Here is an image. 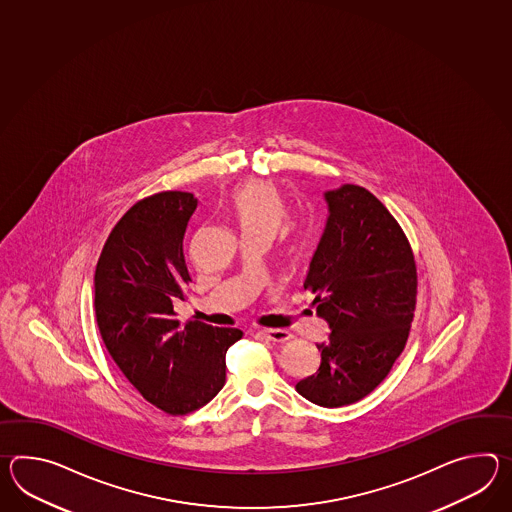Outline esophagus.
Instances as JSON below:
<instances>
[{
  "label": "esophagus",
  "instance_id": "obj_1",
  "mask_svg": "<svg viewBox=\"0 0 512 512\" xmlns=\"http://www.w3.org/2000/svg\"><path fill=\"white\" fill-rule=\"evenodd\" d=\"M262 336L268 341H277V343H283V341L292 340V332L284 329H264L261 330Z\"/></svg>",
  "mask_w": 512,
  "mask_h": 512
}]
</instances>
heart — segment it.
Segmentation results:
<instances>
[{
	"mask_svg": "<svg viewBox=\"0 0 512 512\" xmlns=\"http://www.w3.org/2000/svg\"><path fill=\"white\" fill-rule=\"evenodd\" d=\"M231 209L242 231H266L273 235L288 216V207L273 183L250 180L235 189Z\"/></svg>",
	"mask_w": 512,
	"mask_h": 512,
	"instance_id": "heart-1",
	"label": "heart"
}]
</instances>
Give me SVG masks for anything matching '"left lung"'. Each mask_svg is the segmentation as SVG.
<instances>
[{
	"label": "left lung",
	"instance_id": "8db88e82",
	"mask_svg": "<svg viewBox=\"0 0 512 512\" xmlns=\"http://www.w3.org/2000/svg\"><path fill=\"white\" fill-rule=\"evenodd\" d=\"M323 196L329 215L305 288L316 294L330 334L318 345V371L296 389L318 406L340 408L367 397L404 351L417 266L404 231L375 194L345 183Z\"/></svg>",
	"mask_w": 512,
	"mask_h": 512
}]
</instances>
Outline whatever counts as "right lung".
<instances>
[{
    "instance_id": "right-lung-1",
    "label": "right lung",
    "mask_w": 512,
    "mask_h": 512,
    "mask_svg": "<svg viewBox=\"0 0 512 512\" xmlns=\"http://www.w3.org/2000/svg\"><path fill=\"white\" fill-rule=\"evenodd\" d=\"M194 194L139 200L115 224L95 270V316L104 345L128 382L169 415L202 408L226 384V353L242 330L182 323L191 275L185 244Z\"/></svg>"
}]
</instances>
